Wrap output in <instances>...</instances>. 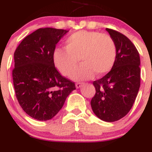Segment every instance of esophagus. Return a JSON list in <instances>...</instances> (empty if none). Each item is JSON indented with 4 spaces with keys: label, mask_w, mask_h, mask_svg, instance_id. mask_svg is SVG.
Instances as JSON below:
<instances>
[{
    "label": "esophagus",
    "mask_w": 152,
    "mask_h": 152,
    "mask_svg": "<svg viewBox=\"0 0 152 152\" xmlns=\"http://www.w3.org/2000/svg\"><path fill=\"white\" fill-rule=\"evenodd\" d=\"M82 84H83V83H81V82H78V83H76V87L77 88H79L80 87L82 86Z\"/></svg>",
    "instance_id": "obj_1"
}]
</instances>
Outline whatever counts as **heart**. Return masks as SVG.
I'll use <instances>...</instances> for the list:
<instances>
[{
  "mask_svg": "<svg viewBox=\"0 0 152 152\" xmlns=\"http://www.w3.org/2000/svg\"><path fill=\"white\" fill-rule=\"evenodd\" d=\"M65 43V48L54 50L53 62L63 75L69 76L81 59L83 64L72 72L74 80L88 79L94 74L102 76L111 71L116 61V43L108 34L81 31L71 35Z\"/></svg>",
  "mask_w": 152,
  "mask_h": 152,
  "instance_id": "b5f03b06",
  "label": "heart"
}]
</instances>
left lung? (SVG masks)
<instances>
[{
	"label": "left lung",
	"instance_id": "left-lung-1",
	"mask_svg": "<svg viewBox=\"0 0 152 152\" xmlns=\"http://www.w3.org/2000/svg\"><path fill=\"white\" fill-rule=\"evenodd\" d=\"M117 48L111 70L93 84L96 94L91 106L97 117L113 122L124 117L132 109L140 87V57L133 43L124 34L106 28Z\"/></svg>",
	"mask_w": 152,
	"mask_h": 152
}]
</instances>
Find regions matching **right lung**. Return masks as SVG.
I'll use <instances>...</instances> for the list:
<instances>
[{
  "label": "right lung",
  "mask_w": 152,
  "mask_h": 152,
  "mask_svg": "<svg viewBox=\"0 0 152 152\" xmlns=\"http://www.w3.org/2000/svg\"><path fill=\"white\" fill-rule=\"evenodd\" d=\"M69 31L44 28L24 38L14 53L13 86L18 102L31 117L39 121L52 118L66 98L76 89L74 82L56 69V45Z\"/></svg>",
  "instance_id": "1"
}]
</instances>
